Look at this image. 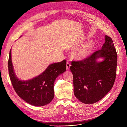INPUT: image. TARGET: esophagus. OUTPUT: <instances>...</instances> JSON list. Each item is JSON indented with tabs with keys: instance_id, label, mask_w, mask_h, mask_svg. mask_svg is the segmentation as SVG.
Listing matches in <instances>:
<instances>
[{
	"instance_id": "1",
	"label": "esophagus",
	"mask_w": 127,
	"mask_h": 127,
	"mask_svg": "<svg viewBox=\"0 0 127 127\" xmlns=\"http://www.w3.org/2000/svg\"><path fill=\"white\" fill-rule=\"evenodd\" d=\"M70 66H71V65H70V63L68 61H67V63H66V69L68 70L70 67Z\"/></svg>"
}]
</instances>
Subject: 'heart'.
Segmentation results:
<instances>
[{"label": "heart", "mask_w": 127, "mask_h": 127, "mask_svg": "<svg viewBox=\"0 0 127 127\" xmlns=\"http://www.w3.org/2000/svg\"><path fill=\"white\" fill-rule=\"evenodd\" d=\"M93 47L92 42L84 44L75 49L72 52V56L77 60H82L90 55L92 50Z\"/></svg>", "instance_id": "b5f03b06"}]
</instances>
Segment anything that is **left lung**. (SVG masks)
<instances>
[{"label":"left lung","mask_w":127,"mask_h":127,"mask_svg":"<svg viewBox=\"0 0 127 127\" xmlns=\"http://www.w3.org/2000/svg\"><path fill=\"white\" fill-rule=\"evenodd\" d=\"M99 57H103L104 61L97 62ZM117 60L112 39L105 35L100 50L81 61H71L74 92L79 100L85 104L94 103L108 94L115 80Z\"/></svg>","instance_id":"obj_1"}]
</instances>
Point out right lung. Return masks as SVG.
Returning a JSON list of instances; mask_svg holds the SVG:
<instances>
[{
    "mask_svg": "<svg viewBox=\"0 0 127 127\" xmlns=\"http://www.w3.org/2000/svg\"><path fill=\"white\" fill-rule=\"evenodd\" d=\"M66 61L51 64L41 75L27 81L19 80L15 75L11 60V49L8 60L10 78L17 94L24 101L34 106L49 103L54 98L53 85L59 75L66 71Z\"/></svg>",
    "mask_w": 127,
    "mask_h": 127,
    "instance_id": "right-lung-1",
    "label": "right lung"
}]
</instances>
